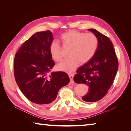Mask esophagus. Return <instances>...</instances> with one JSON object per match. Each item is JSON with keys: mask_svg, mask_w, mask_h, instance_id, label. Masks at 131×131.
Instances as JSON below:
<instances>
[{"mask_svg": "<svg viewBox=\"0 0 131 131\" xmlns=\"http://www.w3.org/2000/svg\"><path fill=\"white\" fill-rule=\"evenodd\" d=\"M74 75V74H69V78H70V80H71V82L72 83H74V82L73 81Z\"/></svg>", "mask_w": 131, "mask_h": 131, "instance_id": "1", "label": "esophagus"}]
</instances>
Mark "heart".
<instances>
[{
    "mask_svg": "<svg viewBox=\"0 0 131 131\" xmlns=\"http://www.w3.org/2000/svg\"><path fill=\"white\" fill-rule=\"evenodd\" d=\"M62 44L65 48H69L70 56L57 66L60 70L68 73L73 72L79 62L84 63L91 60L95 55L99 44V39L93 33H87L70 30L61 37ZM49 51L53 59L60 62L62 59V51L60 44L53 41L49 46Z\"/></svg>",
    "mask_w": 131,
    "mask_h": 131,
    "instance_id": "1",
    "label": "heart"
}]
</instances>
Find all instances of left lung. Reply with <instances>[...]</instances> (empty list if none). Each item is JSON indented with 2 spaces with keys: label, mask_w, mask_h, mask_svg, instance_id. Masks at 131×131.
<instances>
[{
  "label": "left lung",
  "mask_w": 131,
  "mask_h": 131,
  "mask_svg": "<svg viewBox=\"0 0 131 131\" xmlns=\"http://www.w3.org/2000/svg\"><path fill=\"white\" fill-rule=\"evenodd\" d=\"M88 30L98 38V49L91 60L78 69L74 81L89 87V91L82 97V100L93 102L102 99L107 94L117 73L118 61L108 38L95 29Z\"/></svg>",
  "instance_id": "left-lung-1"
}]
</instances>
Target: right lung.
<instances>
[{
	"label": "right lung",
	"mask_w": 131,
	"mask_h": 131,
	"mask_svg": "<svg viewBox=\"0 0 131 131\" xmlns=\"http://www.w3.org/2000/svg\"><path fill=\"white\" fill-rule=\"evenodd\" d=\"M53 37L49 30L36 32L15 55L14 75L22 92L39 106L52 104L58 91L69 84L65 72H52L54 62L49 51Z\"/></svg>",
	"instance_id": "add662e5"
}]
</instances>
